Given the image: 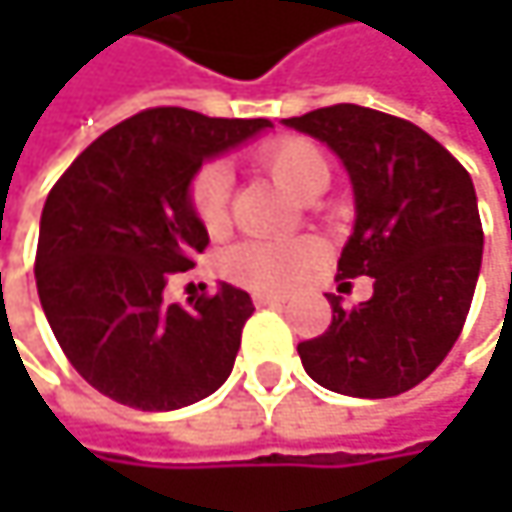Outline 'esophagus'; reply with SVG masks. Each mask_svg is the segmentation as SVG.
Listing matches in <instances>:
<instances>
[{
    "label": "esophagus",
    "mask_w": 512,
    "mask_h": 512,
    "mask_svg": "<svg viewBox=\"0 0 512 512\" xmlns=\"http://www.w3.org/2000/svg\"><path fill=\"white\" fill-rule=\"evenodd\" d=\"M287 296H278V293H255L257 308H272V305H284Z\"/></svg>",
    "instance_id": "esophagus-1"
}]
</instances>
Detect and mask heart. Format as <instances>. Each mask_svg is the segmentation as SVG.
Wrapping results in <instances>:
<instances>
[{
  "label": "heart",
  "mask_w": 512,
  "mask_h": 512,
  "mask_svg": "<svg viewBox=\"0 0 512 512\" xmlns=\"http://www.w3.org/2000/svg\"><path fill=\"white\" fill-rule=\"evenodd\" d=\"M257 162L284 186L290 195H302L317 177H329V165L323 151L299 136H284L269 142ZM228 198H231V168L225 162H207L192 186L189 204L198 222L207 231H222L228 222ZM323 257V246L314 237H290V240H252L240 243L225 255V272L249 284L255 290H287L302 281L317 260Z\"/></svg>",
  "instance_id": "obj_1"
}]
</instances>
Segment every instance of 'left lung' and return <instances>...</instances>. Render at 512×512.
Masks as SVG:
<instances>
[{
    "label": "left lung",
    "mask_w": 512,
    "mask_h": 512,
    "mask_svg": "<svg viewBox=\"0 0 512 512\" xmlns=\"http://www.w3.org/2000/svg\"><path fill=\"white\" fill-rule=\"evenodd\" d=\"M284 127L323 142L353 183L356 222L341 278L370 275L373 296L299 344L305 373L347 397H394L427 379L457 344L483 257L468 171L421 127L338 103Z\"/></svg>",
    "instance_id": "left-lung-1"
}]
</instances>
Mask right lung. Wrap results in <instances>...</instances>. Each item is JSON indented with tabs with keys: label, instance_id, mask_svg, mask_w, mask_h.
<instances>
[{
	"label": "right lung",
	"instance_id": "1",
	"mask_svg": "<svg viewBox=\"0 0 512 512\" xmlns=\"http://www.w3.org/2000/svg\"><path fill=\"white\" fill-rule=\"evenodd\" d=\"M266 130V118L148 109L91 142L47 195L41 308L79 376L115 403L171 412L231 376L252 296L219 281L183 308L165 284L210 243L189 204L195 174Z\"/></svg>",
	"mask_w": 512,
	"mask_h": 512
}]
</instances>
